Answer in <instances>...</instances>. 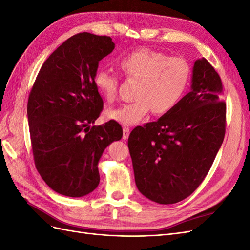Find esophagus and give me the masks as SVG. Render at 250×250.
I'll return each instance as SVG.
<instances>
[{
  "mask_svg": "<svg viewBox=\"0 0 250 250\" xmlns=\"http://www.w3.org/2000/svg\"><path fill=\"white\" fill-rule=\"evenodd\" d=\"M129 133H130V128L125 126V127L123 128V139H124V140L128 139V137H129Z\"/></svg>",
  "mask_w": 250,
  "mask_h": 250,
  "instance_id": "1",
  "label": "esophagus"
}]
</instances>
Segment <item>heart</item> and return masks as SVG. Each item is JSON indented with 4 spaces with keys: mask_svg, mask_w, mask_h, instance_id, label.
I'll return each mask as SVG.
<instances>
[{
    "mask_svg": "<svg viewBox=\"0 0 250 250\" xmlns=\"http://www.w3.org/2000/svg\"><path fill=\"white\" fill-rule=\"evenodd\" d=\"M121 71L128 79L139 80L132 102L107 110L109 119L122 125L140 123L153 109L163 115L177 105L191 79V66L183 57L168 56L163 52L142 48L119 60ZM94 83L108 102L116 99L119 77L106 69L97 70Z\"/></svg>",
    "mask_w": 250,
    "mask_h": 250,
    "instance_id": "b5f03b06",
    "label": "heart"
}]
</instances>
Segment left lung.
Masks as SVG:
<instances>
[{
  "label": "left lung",
  "mask_w": 250,
  "mask_h": 250,
  "mask_svg": "<svg viewBox=\"0 0 250 250\" xmlns=\"http://www.w3.org/2000/svg\"><path fill=\"white\" fill-rule=\"evenodd\" d=\"M226 128L222 82L206 58L196 60L192 89L155 122L128 138L135 184L161 204L188 197L208 175Z\"/></svg>",
  "instance_id": "obj_1"
}]
</instances>
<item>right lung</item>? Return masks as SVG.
Masks as SVG:
<instances>
[{
    "mask_svg": "<svg viewBox=\"0 0 250 250\" xmlns=\"http://www.w3.org/2000/svg\"><path fill=\"white\" fill-rule=\"evenodd\" d=\"M115 49L109 36L75 34L52 53L29 94L27 113L35 167L53 191L82 197L99 185L98 162L123 129L115 120L90 127L103 109L94 76Z\"/></svg>",
    "mask_w": 250,
    "mask_h": 250,
    "instance_id": "1",
    "label": "right lung"
}]
</instances>
